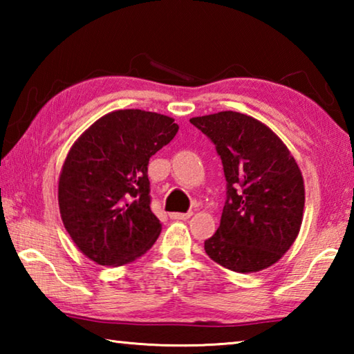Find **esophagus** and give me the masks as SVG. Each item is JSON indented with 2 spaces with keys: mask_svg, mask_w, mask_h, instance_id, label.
I'll return each instance as SVG.
<instances>
[{
  "mask_svg": "<svg viewBox=\"0 0 354 354\" xmlns=\"http://www.w3.org/2000/svg\"><path fill=\"white\" fill-rule=\"evenodd\" d=\"M192 217V212H173L170 214V218L173 220H187Z\"/></svg>",
  "mask_w": 354,
  "mask_h": 354,
  "instance_id": "1",
  "label": "esophagus"
}]
</instances>
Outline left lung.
I'll use <instances>...</instances> for the list:
<instances>
[{"mask_svg":"<svg viewBox=\"0 0 354 354\" xmlns=\"http://www.w3.org/2000/svg\"><path fill=\"white\" fill-rule=\"evenodd\" d=\"M190 123L211 140L223 165L226 201L207 256L239 273L279 261L298 236L304 209L301 171L279 137L256 118L223 111Z\"/></svg>","mask_w":354,"mask_h":354,"instance_id":"1","label":"left lung"}]
</instances>
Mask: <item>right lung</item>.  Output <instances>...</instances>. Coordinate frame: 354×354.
I'll use <instances>...</instances> for the list:
<instances>
[{
  "label": "right lung",
  "mask_w": 354,
  "mask_h": 354,
  "mask_svg": "<svg viewBox=\"0 0 354 354\" xmlns=\"http://www.w3.org/2000/svg\"><path fill=\"white\" fill-rule=\"evenodd\" d=\"M175 120L123 109L97 120L67 154L59 209L76 247L100 266L145 254L162 225L153 214L148 162L176 136Z\"/></svg>",
  "instance_id": "right-lung-1"
}]
</instances>
